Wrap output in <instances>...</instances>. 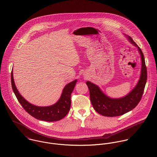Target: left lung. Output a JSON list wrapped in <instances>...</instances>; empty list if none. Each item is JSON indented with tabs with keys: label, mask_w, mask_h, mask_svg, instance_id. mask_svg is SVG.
<instances>
[{
	"label": "left lung",
	"mask_w": 157,
	"mask_h": 157,
	"mask_svg": "<svg viewBox=\"0 0 157 157\" xmlns=\"http://www.w3.org/2000/svg\"><path fill=\"white\" fill-rule=\"evenodd\" d=\"M127 38L130 43L138 48L142 63L140 78L134 89L125 96L114 99L104 94L96 85L89 81L86 82L90 92V101L94 110L105 117H118L132 110L140 102L144 92L147 77L144 55L133 39L129 36H127Z\"/></svg>",
	"instance_id": "left-lung-1"
}]
</instances>
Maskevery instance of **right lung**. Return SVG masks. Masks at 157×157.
Segmentation results:
<instances>
[{
    "label": "right lung",
    "instance_id": "obj_1",
    "mask_svg": "<svg viewBox=\"0 0 157 157\" xmlns=\"http://www.w3.org/2000/svg\"><path fill=\"white\" fill-rule=\"evenodd\" d=\"M11 79L13 90L18 101L25 110L34 118L39 120L52 122L63 119L68 113L71 105V94L77 82L76 79L64 87L61 98L56 103L47 107H39L32 104L21 95L14 84L13 71L11 74Z\"/></svg>",
    "mask_w": 157,
    "mask_h": 157
}]
</instances>
